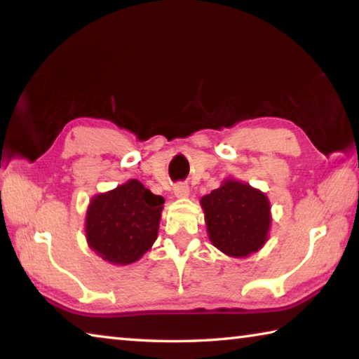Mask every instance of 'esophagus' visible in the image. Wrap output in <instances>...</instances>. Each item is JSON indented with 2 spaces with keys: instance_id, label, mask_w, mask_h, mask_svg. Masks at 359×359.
I'll list each match as a JSON object with an SVG mask.
<instances>
[{
  "instance_id": "1",
  "label": "esophagus",
  "mask_w": 359,
  "mask_h": 359,
  "mask_svg": "<svg viewBox=\"0 0 359 359\" xmlns=\"http://www.w3.org/2000/svg\"><path fill=\"white\" fill-rule=\"evenodd\" d=\"M174 194L177 198H187L188 194H190V188H188V185L184 184V182H180V184L174 187Z\"/></svg>"
}]
</instances>
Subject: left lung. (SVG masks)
Here are the masks:
<instances>
[{"label": "left lung", "mask_w": 359, "mask_h": 359, "mask_svg": "<svg viewBox=\"0 0 359 359\" xmlns=\"http://www.w3.org/2000/svg\"><path fill=\"white\" fill-rule=\"evenodd\" d=\"M201 208L210 242L228 257L244 258L266 244L271 204L263 191L226 179L201 198Z\"/></svg>", "instance_id": "obj_1"}]
</instances>
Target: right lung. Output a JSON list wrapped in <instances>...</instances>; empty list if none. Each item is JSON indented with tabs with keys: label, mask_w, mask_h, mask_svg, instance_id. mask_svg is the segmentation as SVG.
Returning <instances> with one entry per match:
<instances>
[{
	"label": "right lung",
	"mask_w": 359,
	"mask_h": 359,
	"mask_svg": "<svg viewBox=\"0 0 359 359\" xmlns=\"http://www.w3.org/2000/svg\"><path fill=\"white\" fill-rule=\"evenodd\" d=\"M163 204L136 179L96 194L85 217L88 247L107 263H135L156 241Z\"/></svg>",
	"instance_id": "1"
}]
</instances>
